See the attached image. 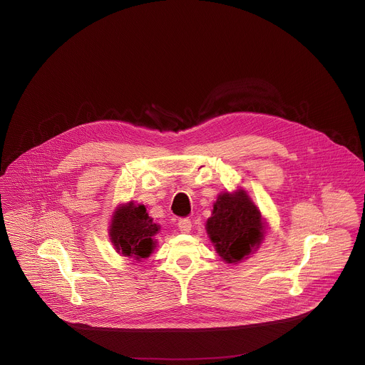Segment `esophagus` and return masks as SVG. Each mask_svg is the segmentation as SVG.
<instances>
[{
	"mask_svg": "<svg viewBox=\"0 0 365 365\" xmlns=\"http://www.w3.org/2000/svg\"><path fill=\"white\" fill-rule=\"evenodd\" d=\"M178 227H179V230H180L182 232L187 234V232H190V230H192V221L189 219H180L178 221Z\"/></svg>",
	"mask_w": 365,
	"mask_h": 365,
	"instance_id": "obj_1",
	"label": "esophagus"
}]
</instances>
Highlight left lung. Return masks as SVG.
Returning a JSON list of instances; mask_svg holds the SVG:
<instances>
[{
    "label": "left lung",
    "mask_w": 365,
    "mask_h": 365,
    "mask_svg": "<svg viewBox=\"0 0 365 365\" xmlns=\"http://www.w3.org/2000/svg\"><path fill=\"white\" fill-rule=\"evenodd\" d=\"M206 231L220 258L225 264H238L262 244L267 220L248 193L238 187L217 196L212 217L206 221Z\"/></svg>",
    "instance_id": "1"
}]
</instances>
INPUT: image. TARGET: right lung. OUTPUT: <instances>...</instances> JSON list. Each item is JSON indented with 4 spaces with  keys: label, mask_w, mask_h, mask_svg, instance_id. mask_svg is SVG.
<instances>
[{
    "label": "right lung",
    "mask_w": 365,
    "mask_h": 365,
    "mask_svg": "<svg viewBox=\"0 0 365 365\" xmlns=\"http://www.w3.org/2000/svg\"><path fill=\"white\" fill-rule=\"evenodd\" d=\"M159 230L160 225L149 217L144 205L128 202L115 207L108 237L118 254L141 261L153 252Z\"/></svg>",
    "instance_id": "1"
}]
</instances>
